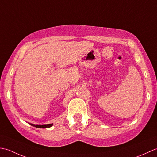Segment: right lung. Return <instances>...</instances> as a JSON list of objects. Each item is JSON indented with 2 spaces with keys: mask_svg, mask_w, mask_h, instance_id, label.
Segmentation results:
<instances>
[{
  "mask_svg": "<svg viewBox=\"0 0 157 157\" xmlns=\"http://www.w3.org/2000/svg\"><path fill=\"white\" fill-rule=\"evenodd\" d=\"M30 124H31L32 126L35 127L36 128H48V127H51L53 125L52 124H43V125H38V124H31L30 123Z\"/></svg>",
  "mask_w": 157,
  "mask_h": 157,
  "instance_id": "1",
  "label": "right lung"
}]
</instances>
